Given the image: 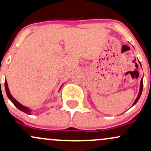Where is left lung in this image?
Instances as JSON below:
<instances>
[{"label": "left lung", "instance_id": "1", "mask_svg": "<svg viewBox=\"0 0 151 151\" xmlns=\"http://www.w3.org/2000/svg\"><path fill=\"white\" fill-rule=\"evenodd\" d=\"M143 79H141V86H140V91H139V93H138V97L136 98V101H134V103H133V106L136 104V102L138 101V99H139V98L141 97V93H142V91H143Z\"/></svg>", "mask_w": 151, "mask_h": 151}]
</instances>
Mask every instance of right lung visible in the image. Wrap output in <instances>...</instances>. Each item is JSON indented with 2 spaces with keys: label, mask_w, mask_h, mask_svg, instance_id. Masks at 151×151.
I'll use <instances>...</instances> for the list:
<instances>
[{
  "label": "right lung",
  "mask_w": 151,
  "mask_h": 151,
  "mask_svg": "<svg viewBox=\"0 0 151 151\" xmlns=\"http://www.w3.org/2000/svg\"><path fill=\"white\" fill-rule=\"evenodd\" d=\"M5 88H6V91L7 96H8V99H9L10 101H12V103H13V104H14L15 106H16L17 108L19 109V110L22 111V112H24V113H25V114H30V113H31V110H30V109L26 108L25 106H22V105L20 104L19 103V102L17 101L16 100H15V99L13 97V96H12V95L10 94L6 80L5 81Z\"/></svg>",
  "instance_id": "1"
}]
</instances>
